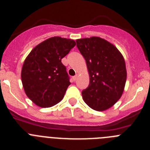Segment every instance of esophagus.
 Segmentation results:
<instances>
[{
  "mask_svg": "<svg viewBox=\"0 0 150 150\" xmlns=\"http://www.w3.org/2000/svg\"><path fill=\"white\" fill-rule=\"evenodd\" d=\"M77 78H78V75H75V76L72 77V80H73L74 81H75L77 80Z\"/></svg>",
  "mask_w": 150,
  "mask_h": 150,
  "instance_id": "esophagus-1",
  "label": "esophagus"
}]
</instances>
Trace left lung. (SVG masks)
<instances>
[{
	"instance_id": "obj_1",
	"label": "left lung",
	"mask_w": 150,
	"mask_h": 150,
	"mask_svg": "<svg viewBox=\"0 0 150 150\" xmlns=\"http://www.w3.org/2000/svg\"><path fill=\"white\" fill-rule=\"evenodd\" d=\"M88 70L90 82L82 91L84 102L96 111H104L121 97L126 82L123 57L117 48L99 37L76 40Z\"/></svg>"
}]
</instances>
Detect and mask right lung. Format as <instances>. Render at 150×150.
Returning a JSON list of instances; mask_svg holds the SVG:
<instances>
[{
	"label": "right lung",
	"instance_id": "add662e5",
	"mask_svg": "<svg viewBox=\"0 0 150 150\" xmlns=\"http://www.w3.org/2000/svg\"><path fill=\"white\" fill-rule=\"evenodd\" d=\"M76 45L71 39L52 37L36 46L25 59L22 82L28 97L40 107H50L63 99L70 85L62 59Z\"/></svg>",
	"mask_w": 150,
	"mask_h": 150
}]
</instances>
